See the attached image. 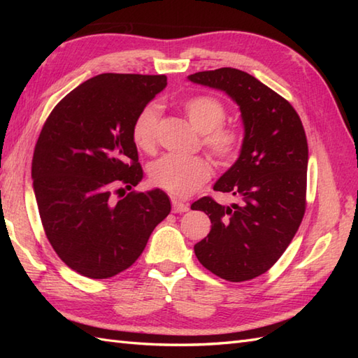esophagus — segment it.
<instances>
[{
    "mask_svg": "<svg viewBox=\"0 0 358 358\" xmlns=\"http://www.w3.org/2000/svg\"><path fill=\"white\" fill-rule=\"evenodd\" d=\"M172 210L175 214H181V212H187L189 210V204L186 203H181L178 200H172Z\"/></svg>",
    "mask_w": 358,
    "mask_h": 358,
    "instance_id": "34e87169",
    "label": "esophagus"
}]
</instances>
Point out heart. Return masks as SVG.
Wrapping results in <instances>:
<instances>
[{"label":"heart","mask_w":358,"mask_h":358,"mask_svg":"<svg viewBox=\"0 0 358 358\" xmlns=\"http://www.w3.org/2000/svg\"><path fill=\"white\" fill-rule=\"evenodd\" d=\"M183 112L192 126L201 134V146L220 166H229L237 159L243 134L237 127L224 126L227 110L224 103L214 95H195L183 103ZM159 109L148 104L136 113L132 123V140L143 152H152L157 146ZM212 177V164L203 157L180 158L162 157L149 166L150 185L162 189L175 199H187Z\"/></svg>","instance_id":"1"}]
</instances>
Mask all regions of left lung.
Listing matches in <instances>:
<instances>
[{"mask_svg": "<svg viewBox=\"0 0 358 358\" xmlns=\"http://www.w3.org/2000/svg\"><path fill=\"white\" fill-rule=\"evenodd\" d=\"M240 106L245 140L237 162L214 191L240 196L222 206L212 196L192 203L210 218L208 237L194 246L199 262L227 281H248L283 255L306 210L308 140L292 104L252 75L232 67L189 75Z\"/></svg>", "mask_w": 358, "mask_h": 358, "instance_id": "8db88e82", "label": "left lung"}]
</instances>
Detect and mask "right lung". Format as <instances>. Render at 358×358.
Segmentation results:
<instances>
[{"label":"right lung","mask_w":358,"mask_h":358,"mask_svg":"<svg viewBox=\"0 0 358 358\" xmlns=\"http://www.w3.org/2000/svg\"><path fill=\"white\" fill-rule=\"evenodd\" d=\"M166 75L101 73L67 94L35 144L32 178L45 237L81 275L126 271L169 215L163 191H131L143 178L132 123L167 85Z\"/></svg>","instance_id":"1"}]
</instances>
